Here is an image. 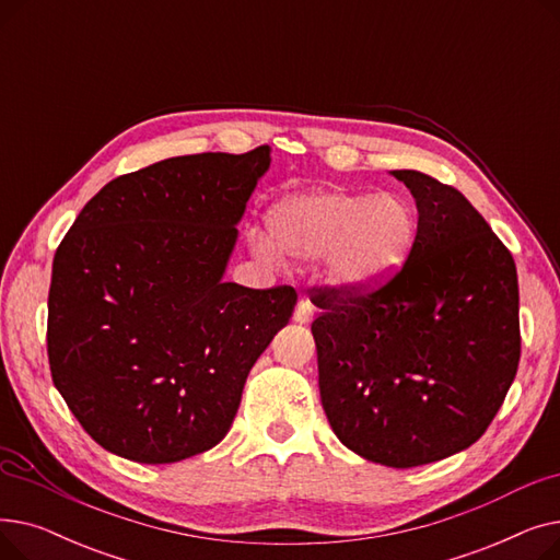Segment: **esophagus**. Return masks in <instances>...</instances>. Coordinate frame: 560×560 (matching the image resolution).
Returning a JSON list of instances; mask_svg holds the SVG:
<instances>
[{"label":"esophagus","instance_id":"34e87169","mask_svg":"<svg viewBox=\"0 0 560 560\" xmlns=\"http://www.w3.org/2000/svg\"><path fill=\"white\" fill-rule=\"evenodd\" d=\"M292 319H295L298 325H308V322L313 319V304L306 302V300H302V302L298 304L295 315H292Z\"/></svg>","mask_w":560,"mask_h":560}]
</instances>
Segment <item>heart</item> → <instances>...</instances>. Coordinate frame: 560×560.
<instances>
[{
  "instance_id": "1",
  "label": "heart",
  "mask_w": 560,
  "mask_h": 560,
  "mask_svg": "<svg viewBox=\"0 0 560 560\" xmlns=\"http://www.w3.org/2000/svg\"><path fill=\"white\" fill-rule=\"evenodd\" d=\"M268 235H254V252L311 262L322 258V279L338 295L361 298L386 288L416 245L418 222L395 195L357 190H311L279 201Z\"/></svg>"
}]
</instances>
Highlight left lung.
<instances>
[{"label": "left lung", "instance_id": "left-lung-1", "mask_svg": "<svg viewBox=\"0 0 560 560\" xmlns=\"http://www.w3.org/2000/svg\"><path fill=\"white\" fill-rule=\"evenodd\" d=\"M418 206L404 270L372 295L319 292V397L340 443L386 467L475 445L520 363L511 252L456 188L393 170Z\"/></svg>", "mask_w": 560, "mask_h": 560}]
</instances>
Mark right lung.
<instances>
[{
	"instance_id": "add662e5",
	"label": "right lung",
	"mask_w": 560,
	"mask_h": 560,
	"mask_svg": "<svg viewBox=\"0 0 560 560\" xmlns=\"http://www.w3.org/2000/svg\"><path fill=\"white\" fill-rule=\"evenodd\" d=\"M268 144L195 154L106 184L58 245L47 354L56 390L97 445L136 463L209 452L298 292L222 281Z\"/></svg>"
}]
</instances>
